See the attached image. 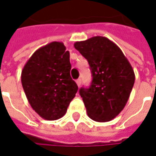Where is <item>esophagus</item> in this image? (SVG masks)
Segmentation results:
<instances>
[{
  "mask_svg": "<svg viewBox=\"0 0 156 156\" xmlns=\"http://www.w3.org/2000/svg\"><path fill=\"white\" fill-rule=\"evenodd\" d=\"M76 84H77V86L80 87V84H81V80L80 79H78V80H76Z\"/></svg>",
  "mask_w": 156,
  "mask_h": 156,
  "instance_id": "esophagus-1",
  "label": "esophagus"
}]
</instances>
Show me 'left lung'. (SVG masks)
I'll return each instance as SVG.
<instances>
[{"instance_id":"8db88e82","label":"left lung","mask_w":156,"mask_h":156,"mask_svg":"<svg viewBox=\"0 0 156 156\" xmlns=\"http://www.w3.org/2000/svg\"><path fill=\"white\" fill-rule=\"evenodd\" d=\"M75 48L89 63L92 81L81 87L87 115L97 122H108L121 112L133 89L135 76L119 46L108 37L96 36L75 43Z\"/></svg>"}]
</instances>
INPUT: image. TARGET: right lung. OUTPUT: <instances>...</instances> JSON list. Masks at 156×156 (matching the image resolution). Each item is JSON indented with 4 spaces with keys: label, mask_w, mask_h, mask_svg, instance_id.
I'll use <instances>...</instances> for the list:
<instances>
[{
    "label": "right lung",
    "mask_w": 156,
    "mask_h": 156,
    "mask_svg": "<svg viewBox=\"0 0 156 156\" xmlns=\"http://www.w3.org/2000/svg\"><path fill=\"white\" fill-rule=\"evenodd\" d=\"M69 52L62 42H52L34 52L23 67L21 80L32 108L41 118H62L78 87L70 76Z\"/></svg>",
    "instance_id": "add662e5"
}]
</instances>
